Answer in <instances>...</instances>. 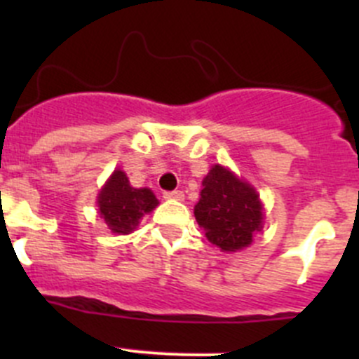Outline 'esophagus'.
<instances>
[{
  "label": "esophagus",
  "instance_id": "34e87169",
  "mask_svg": "<svg viewBox=\"0 0 359 359\" xmlns=\"http://www.w3.org/2000/svg\"><path fill=\"white\" fill-rule=\"evenodd\" d=\"M163 198H166V200L182 201L184 194H182V191H166V193H163Z\"/></svg>",
  "mask_w": 359,
  "mask_h": 359
}]
</instances>
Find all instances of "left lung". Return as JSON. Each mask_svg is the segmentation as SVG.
Listing matches in <instances>:
<instances>
[{
	"instance_id": "1",
	"label": "left lung",
	"mask_w": 359,
	"mask_h": 359,
	"mask_svg": "<svg viewBox=\"0 0 359 359\" xmlns=\"http://www.w3.org/2000/svg\"><path fill=\"white\" fill-rule=\"evenodd\" d=\"M194 217L206 231L210 243L224 252L248 247L255 231L262 227V205L252 186L224 166L215 165L203 179Z\"/></svg>"
}]
</instances>
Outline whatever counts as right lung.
Instances as JSON below:
<instances>
[{
	"label": "right lung",
	"mask_w": 359,
	"mask_h": 359,
	"mask_svg": "<svg viewBox=\"0 0 359 359\" xmlns=\"http://www.w3.org/2000/svg\"><path fill=\"white\" fill-rule=\"evenodd\" d=\"M97 203L100 215L112 233L128 234L135 229L140 217L158 205V200L147 187L135 189L130 186L126 173L116 170L109 182L100 191Z\"/></svg>",
	"instance_id": "add662e5"
}]
</instances>
